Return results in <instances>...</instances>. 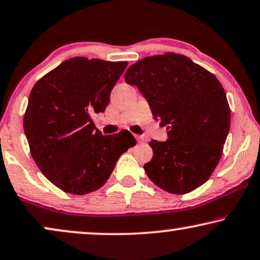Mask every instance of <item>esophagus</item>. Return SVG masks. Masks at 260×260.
I'll list each match as a JSON object with an SVG mask.
<instances>
[{
  "mask_svg": "<svg viewBox=\"0 0 260 260\" xmlns=\"http://www.w3.org/2000/svg\"><path fill=\"white\" fill-rule=\"evenodd\" d=\"M135 138H137V141L139 142V144H144V142H145V138L141 137V135H137Z\"/></svg>",
  "mask_w": 260,
  "mask_h": 260,
  "instance_id": "1",
  "label": "esophagus"
}]
</instances>
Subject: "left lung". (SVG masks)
I'll return each instance as SVG.
<instances>
[{
    "mask_svg": "<svg viewBox=\"0 0 260 260\" xmlns=\"http://www.w3.org/2000/svg\"><path fill=\"white\" fill-rule=\"evenodd\" d=\"M125 81L137 86L167 141L152 140L147 177L164 191L185 194L210 179L221 158L231 111L221 83L191 58L165 53L132 64Z\"/></svg>",
    "mask_w": 260,
    "mask_h": 260,
    "instance_id": "obj_1",
    "label": "left lung"
}]
</instances>
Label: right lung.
Masks as SVG:
<instances>
[{"label": "right lung", "instance_id": "1", "mask_svg": "<svg viewBox=\"0 0 260 260\" xmlns=\"http://www.w3.org/2000/svg\"><path fill=\"white\" fill-rule=\"evenodd\" d=\"M127 63L72 57L32 87L25 137L40 171L63 192L82 196L102 187L120 155L137 144L127 129L102 135L90 118L107 107Z\"/></svg>", "mask_w": 260, "mask_h": 260}]
</instances>
